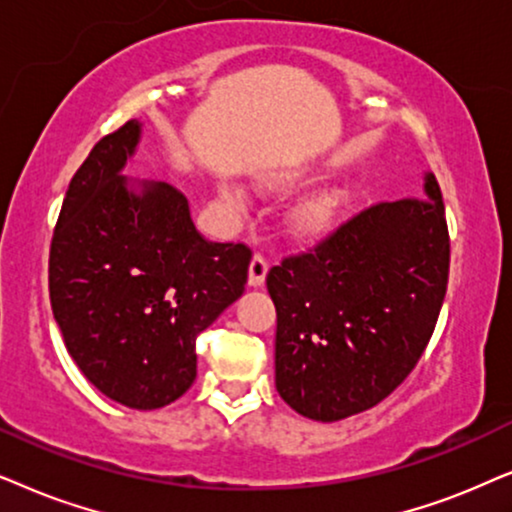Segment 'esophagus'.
Wrapping results in <instances>:
<instances>
[{"mask_svg": "<svg viewBox=\"0 0 512 512\" xmlns=\"http://www.w3.org/2000/svg\"><path fill=\"white\" fill-rule=\"evenodd\" d=\"M267 271H269V262L267 257L260 255V252H255L250 260V271H248V283L252 288H260L264 283V278H267Z\"/></svg>", "mask_w": 512, "mask_h": 512, "instance_id": "obj_1", "label": "esophagus"}]
</instances>
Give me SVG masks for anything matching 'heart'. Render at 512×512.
Listing matches in <instances>:
<instances>
[{"label":"heart","mask_w":512,"mask_h":512,"mask_svg":"<svg viewBox=\"0 0 512 512\" xmlns=\"http://www.w3.org/2000/svg\"><path fill=\"white\" fill-rule=\"evenodd\" d=\"M302 177L304 173L276 177V180H271V187L295 185V182L302 180ZM222 196L231 203V206L236 208L243 206V196L241 192H236L234 187H222ZM344 203H346V196L342 189L337 187H325L309 196H304V199L297 201L288 213V224L292 234L302 238H318L327 234V231L337 224L339 215H342Z\"/></svg>","instance_id":"1"}]
</instances>
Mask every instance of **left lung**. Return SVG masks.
<instances>
[{"instance_id": "8db88e82", "label": "left lung", "mask_w": 512, "mask_h": 512, "mask_svg": "<svg viewBox=\"0 0 512 512\" xmlns=\"http://www.w3.org/2000/svg\"><path fill=\"white\" fill-rule=\"evenodd\" d=\"M377 203L267 274L276 304V391L313 421L379 405L419 363L449 276L445 203Z\"/></svg>"}]
</instances>
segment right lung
<instances>
[{
    "instance_id": "right-lung-1",
    "label": "right lung",
    "mask_w": 512,
    "mask_h": 512,
    "mask_svg": "<svg viewBox=\"0 0 512 512\" xmlns=\"http://www.w3.org/2000/svg\"><path fill=\"white\" fill-rule=\"evenodd\" d=\"M126 121L91 149L49 255L53 318L84 377L114 403L159 410L196 379V337L243 295L252 252L196 231L185 194L121 175L140 142Z\"/></svg>"
}]
</instances>
